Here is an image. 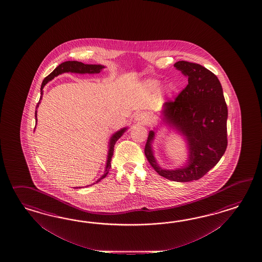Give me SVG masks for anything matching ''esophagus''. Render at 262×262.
Returning <instances> with one entry per match:
<instances>
[{
    "label": "esophagus",
    "instance_id": "1",
    "mask_svg": "<svg viewBox=\"0 0 262 262\" xmlns=\"http://www.w3.org/2000/svg\"><path fill=\"white\" fill-rule=\"evenodd\" d=\"M135 121L140 124L148 123V115L145 112H139L135 115Z\"/></svg>",
    "mask_w": 262,
    "mask_h": 262
}]
</instances>
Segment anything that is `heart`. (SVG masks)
I'll return each instance as SVG.
<instances>
[{"instance_id":"heart-1","label":"heart","mask_w":262,"mask_h":262,"mask_svg":"<svg viewBox=\"0 0 262 262\" xmlns=\"http://www.w3.org/2000/svg\"><path fill=\"white\" fill-rule=\"evenodd\" d=\"M146 84H147L148 88H151V89H157L160 85V81L158 80V79H149V80L146 81ZM173 89L174 88H173L172 85H168L165 88V93H166L167 95H171L172 92H173Z\"/></svg>"}]
</instances>
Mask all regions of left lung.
Wrapping results in <instances>:
<instances>
[{
  "mask_svg": "<svg viewBox=\"0 0 262 262\" xmlns=\"http://www.w3.org/2000/svg\"><path fill=\"white\" fill-rule=\"evenodd\" d=\"M188 78V84L174 102L163 103L162 122L183 135L188 148L186 163L174 170L159 166L151 144L155 130H150L145 156L155 171L167 180L186 183L197 181L219 162L225 154L228 107L218 78L204 66L188 61L174 64Z\"/></svg>",
  "mask_w": 262,
  "mask_h": 262,
  "instance_id": "8db88e82",
  "label": "left lung"
}]
</instances>
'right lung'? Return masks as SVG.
Wrapping results in <instances>:
<instances>
[{"label": "right lung", "mask_w": 262, "mask_h": 262, "mask_svg": "<svg viewBox=\"0 0 262 262\" xmlns=\"http://www.w3.org/2000/svg\"><path fill=\"white\" fill-rule=\"evenodd\" d=\"M103 68H104V66L100 65V64H98V65L97 64H84L82 63V62H79V61H65L63 63L59 64L56 69L52 72L42 81L41 88H40L41 96H40L39 102L36 104V110L38 108L40 101L42 99L43 88H44V86L47 84L50 80H52L54 78H56L58 75L63 74V73H69V72H71V73H78V74H98V73L102 71ZM35 121H36V124H37V111H35ZM35 127H36V126H35ZM35 127H34V129H35ZM127 129V127H123V128L119 129L118 132H116V133H114L113 135H111L110 143H108V151H107V159H106L104 172H103V176L98 181H96V183H92V184L99 183L100 181H102L103 179L106 177V174H108V171H110L111 167V159H112L113 151H114V145H115V143L119 139L120 137L124 135V133ZM92 184H89V185H92ZM74 188H80V187H74Z\"/></svg>", "instance_id": "obj_1"}]
</instances>
